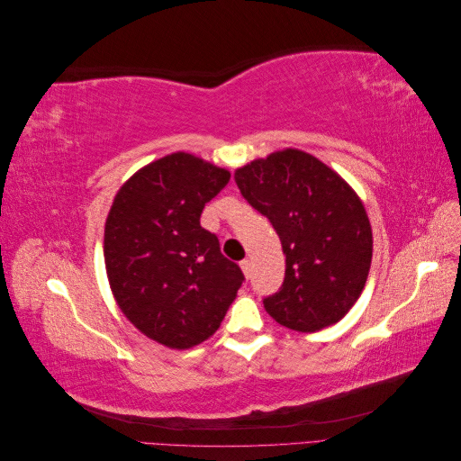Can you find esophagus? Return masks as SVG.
<instances>
[{
	"mask_svg": "<svg viewBox=\"0 0 461 461\" xmlns=\"http://www.w3.org/2000/svg\"><path fill=\"white\" fill-rule=\"evenodd\" d=\"M240 267H242L244 275L249 276V273H252V261H249V259H242V261H240Z\"/></svg>",
	"mask_w": 461,
	"mask_h": 461,
	"instance_id": "obj_1",
	"label": "esophagus"
}]
</instances>
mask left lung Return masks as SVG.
<instances>
[{
	"mask_svg": "<svg viewBox=\"0 0 461 461\" xmlns=\"http://www.w3.org/2000/svg\"><path fill=\"white\" fill-rule=\"evenodd\" d=\"M234 180L271 221L286 256L283 286L263 300L265 310L298 332L339 323L364 292L373 256L357 194L323 161L292 148L240 167Z\"/></svg>",
	"mask_w": 461,
	"mask_h": 461,
	"instance_id": "left-lung-1",
	"label": "left lung"
}]
</instances>
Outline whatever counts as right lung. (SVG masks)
I'll return each mask as SVG.
<instances>
[{
  "instance_id": "add662e5",
  "label": "right lung",
  "mask_w": 461,
  "mask_h": 461,
  "mask_svg": "<svg viewBox=\"0 0 461 461\" xmlns=\"http://www.w3.org/2000/svg\"><path fill=\"white\" fill-rule=\"evenodd\" d=\"M230 173L176 151L134 173L109 209L105 269L121 312L148 339L186 350L207 340L244 283L202 229L205 203Z\"/></svg>"
}]
</instances>
